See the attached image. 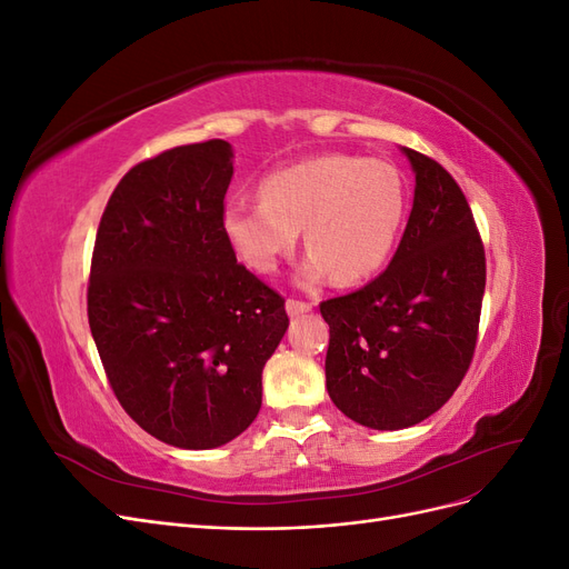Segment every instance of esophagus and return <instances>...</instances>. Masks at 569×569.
Masks as SVG:
<instances>
[{"label":"esophagus","mask_w":569,"mask_h":569,"mask_svg":"<svg viewBox=\"0 0 569 569\" xmlns=\"http://www.w3.org/2000/svg\"><path fill=\"white\" fill-rule=\"evenodd\" d=\"M313 308V303H306V301H299V299H289L287 301V313L291 316V318H297V316H303V313H308Z\"/></svg>","instance_id":"1"}]
</instances>
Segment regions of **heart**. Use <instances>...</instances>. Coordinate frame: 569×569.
I'll return each mask as SVG.
<instances>
[{"label": "heart", "mask_w": 569, "mask_h": 569, "mask_svg": "<svg viewBox=\"0 0 569 569\" xmlns=\"http://www.w3.org/2000/svg\"><path fill=\"white\" fill-rule=\"evenodd\" d=\"M406 184L387 161L322 153L272 170L261 199H230L222 230L256 272L278 270L303 228V282L332 272L337 282H360L380 270L406 218Z\"/></svg>", "instance_id": "1"}]
</instances>
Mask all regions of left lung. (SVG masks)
<instances>
[{"label":"left lung","instance_id":"left-lung-1","mask_svg":"<svg viewBox=\"0 0 569 569\" xmlns=\"http://www.w3.org/2000/svg\"><path fill=\"white\" fill-rule=\"evenodd\" d=\"M416 197L387 270L363 289L327 299V391L353 422L406 429L451 399L472 363L485 244L449 170L403 147Z\"/></svg>","mask_w":569,"mask_h":569}]
</instances>
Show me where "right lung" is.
Masks as SVG:
<instances>
[{
	"mask_svg": "<svg viewBox=\"0 0 569 569\" xmlns=\"http://www.w3.org/2000/svg\"><path fill=\"white\" fill-rule=\"evenodd\" d=\"M232 147L209 140L137 163L101 216L88 318L109 385L144 432L216 449L261 410L284 299L237 263L222 230Z\"/></svg>",
	"mask_w": 569,
	"mask_h": 569,
	"instance_id": "right-lung-1",
	"label": "right lung"
}]
</instances>
